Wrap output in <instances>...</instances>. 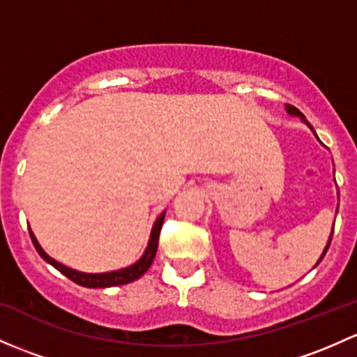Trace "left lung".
<instances>
[{"label":"left lung","mask_w":357,"mask_h":357,"mask_svg":"<svg viewBox=\"0 0 357 357\" xmlns=\"http://www.w3.org/2000/svg\"><path fill=\"white\" fill-rule=\"evenodd\" d=\"M287 112H289V114H292V116H301V118H303L301 111H299V109H296L294 106H287ZM303 119H305V118H303ZM305 123H306V121H305ZM307 126H310V123H307ZM310 128H311V126H310ZM330 241H332V236H330V239H328V245H327V248H325L324 255H321V257H320V260H318V264H320V261H321V258H324V257H325V253H327V250H328V246H330Z\"/></svg>","instance_id":"left-lung-1"}]
</instances>
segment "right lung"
Segmentation results:
<instances>
[{
	"label": "right lung",
	"mask_w": 357,
	"mask_h": 357,
	"mask_svg": "<svg viewBox=\"0 0 357 357\" xmlns=\"http://www.w3.org/2000/svg\"><path fill=\"white\" fill-rule=\"evenodd\" d=\"M164 215H166V213H162V215L155 220V224H153L149 246H147V250H145L144 257H142L137 264L131 265V267L116 270V272H106V273H84V272H78V270L65 267V265L59 264V261H56L54 258H51L50 255H47L46 251L40 248L39 243H37V239L33 238L32 231H29V232H30V238H32V243H33V246H36L37 253H39L40 257L47 261V264H51L56 270H59L63 275H66L70 280H73L75 284H78V286H84V287H90V289L114 287V286H123V284H130V282H133V280L140 279V277L147 272L150 265H152L153 258H155V253H157V246H159V234H160V229H162Z\"/></svg>",
	"instance_id": "obj_1"
}]
</instances>
